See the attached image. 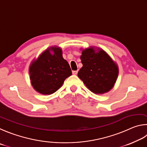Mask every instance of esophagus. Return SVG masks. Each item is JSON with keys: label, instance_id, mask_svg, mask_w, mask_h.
Masks as SVG:
<instances>
[{"label": "esophagus", "instance_id": "esophagus-1", "mask_svg": "<svg viewBox=\"0 0 147 147\" xmlns=\"http://www.w3.org/2000/svg\"><path fill=\"white\" fill-rule=\"evenodd\" d=\"M72 73H73L74 75H77V74H78V70L73 71H72Z\"/></svg>", "mask_w": 147, "mask_h": 147}]
</instances>
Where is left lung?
<instances>
[{
	"label": "left lung",
	"mask_w": 147,
	"mask_h": 147,
	"mask_svg": "<svg viewBox=\"0 0 147 147\" xmlns=\"http://www.w3.org/2000/svg\"><path fill=\"white\" fill-rule=\"evenodd\" d=\"M81 60L83 67L79 69L78 77L90 90L103 94L114 87L119 69L106 51L90 46L82 51Z\"/></svg>",
	"instance_id": "obj_1"
}]
</instances>
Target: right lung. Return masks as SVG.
<instances>
[{
  "label": "right lung",
  "instance_id": "add662e5",
  "mask_svg": "<svg viewBox=\"0 0 147 147\" xmlns=\"http://www.w3.org/2000/svg\"><path fill=\"white\" fill-rule=\"evenodd\" d=\"M29 74L33 88L41 94L50 95L60 88L72 74L68 62L63 57L61 48L51 46L32 62Z\"/></svg>",
  "mask_w": 147,
  "mask_h": 147
}]
</instances>
